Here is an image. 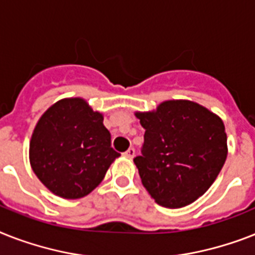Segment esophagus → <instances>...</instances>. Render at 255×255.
<instances>
[{"instance_id":"esophagus-1","label":"esophagus","mask_w":255,"mask_h":255,"mask_svg":"<svg viewBox=\"0 0 255 255\" xmlns=\"http://www.w3.org/2000/svg\"><path fill=\"white\" fill-rule=\"evenodd\" d=\"M134 153H136V150H134L133 148H129V149H127L126 152H124V156L128 157V158H133Z\"/></svg>"}]
</instances>
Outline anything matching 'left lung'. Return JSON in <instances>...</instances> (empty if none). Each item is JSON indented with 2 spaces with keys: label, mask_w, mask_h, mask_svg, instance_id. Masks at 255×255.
<instances>
[{
  "label": "left lung",
  "mask_w": 255,
  "mask_h": 255,
  "mask_svg": "<svg viewBox=\"0 0 255 255\" xmlns=\"http://www.w3.org/2000/svg\"><path fill=\"white\" fill-rule=\"evenodd\" d=\"M145 129L133 158L142 186L160 206L181 208L211 187L228 154L224 123L198 103L178 99L136 113Z\"/></svg>",
  "instance_id": "1"
}]
</instances>
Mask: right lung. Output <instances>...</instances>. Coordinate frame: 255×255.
Masks as SVG:
<instances>
[{
  "instance_id": "right-lung-1",
  "label": "right lung",
  "mask_w": 255,
  "mask_h": 255,
  "mask_svg": "<svg viewBox=\"0 0 255 255\" xmlns=\"http://www.w3.org/2000/svg\"><path fill=\"white\" fill-rule=\"evenodd\" d=\"M119 156L111 148L103 115L82 98H65L52 105L31 136L32 170L49 191L64 199L90 194Z\"/></svg>"
}]
</instances>
